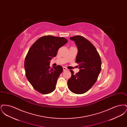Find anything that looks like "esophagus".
<instances>
[{"mask_svg":"<svg viewBox=\"0 0 127 127\" xmlns=\"http://www.w3.org/2000/svg\"><path fill=\"white\" fill-rule=\"evenodd\" d=\"M63 71H65V70H67V68H66V67H65V66L63 67Z\"/></svg>","mask_w":127,"mask_h":127,"instance_id":"1","label":"esophagus"}]
</instances>
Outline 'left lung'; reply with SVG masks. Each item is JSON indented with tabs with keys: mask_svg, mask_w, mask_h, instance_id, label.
I'll use <instances>...</instances> for the list:
<instances>
[{
	"mask_svg": "<svg viewBox=\"0 0 127 127\" xmlns=\"http://www.w3.org/2000/svg\"><path fill=\"white\" fill-rule=\"evenodd\" d=\"M70 39L75 42L78 49L76 62L80 70L76 74L70 70L71 77L67 81V86L73 93L83 94L96 82L101 69V61L96 48L83 36H76Z\"/></svg>",
	"mask_w": 127,
	"mask_h": 127,
	"instance_id": "8db88e82",
	"label": "left lung"
}]
</instances>
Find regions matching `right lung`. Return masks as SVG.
<instances>
[{"instance_id":"1","label":"right lung","mask_w":127,"mask_h":127,"mask_svg":"<svg viewBox=\"0 0 127 127\" xmlns=\"http://www.w3.org/2000/svg\"><path fill=\"white\" fill-rule=\"evenodd\" d=\"M67 42L63 37L45 36L38 38L30 48L25 60L26 77L37 91L43 94L51 93L63 71L60 65L50 67V61L58 50Z\"/></svg>"}]
</instances>
